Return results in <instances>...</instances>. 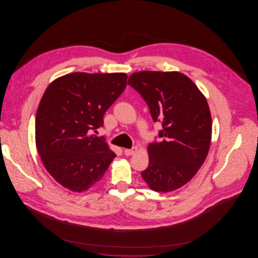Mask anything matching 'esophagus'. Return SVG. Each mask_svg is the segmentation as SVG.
Listing matches in <instances>:
<instances>
[{"label":"esophagus","mask_w":258,"mask_h":258,"mask_svg":"<svg viewBox=\"0 0 258 258\" xmlns=\"http://www.w3.org/2000/svg\"><path fill=\"white\" fill-rule=\"evenodd\" d=\"M136 152H137V146H133L132 148L124 150V153L126 154V156H132V154H134Z\"/></svg>","instance_id":"obj_1"}]
</instances>
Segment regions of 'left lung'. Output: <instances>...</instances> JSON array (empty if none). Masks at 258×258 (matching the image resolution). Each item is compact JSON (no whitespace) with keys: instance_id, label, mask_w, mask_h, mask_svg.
Listing matches in <instances>:
<instances>
[{"instance_id":"left-lung-1","label":"left lung","mask_w":258,"mask_h":258,"mask_svg":"<svg viewBox=\"0 0 258 258\" xmlns=\"http://www.w3.org/2000/svg\"><path fill=\"white\" fill-rule=\"evenodd\" d=\"M128 84L145 100L153 122L163 126L161 140L148 146L149 165L142 179L157 192L174 191L188 183L207 159L212 138L208 101L179 72H137Z\"/></svg>"}]
</instances>
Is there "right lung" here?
<instances>
[{
    "mask_svg": "<svg viewBox=\"0 0 258 258\" xmlns=\"http://www.w3.org/2000/svg\"><path fill=\"white\" fill-rule=\"evenodd\" d=\"M125 73L62 76L44 91L35 118V141L49 175L65 188L82 192L98 182L116 153L104 136V115L124 91Z\"/></svg>",
    "mask_w": 258,
    "mask_h": 258,
    "instance_id": "right-lung-1",
    "label": "right lung"
}]
</instances>
